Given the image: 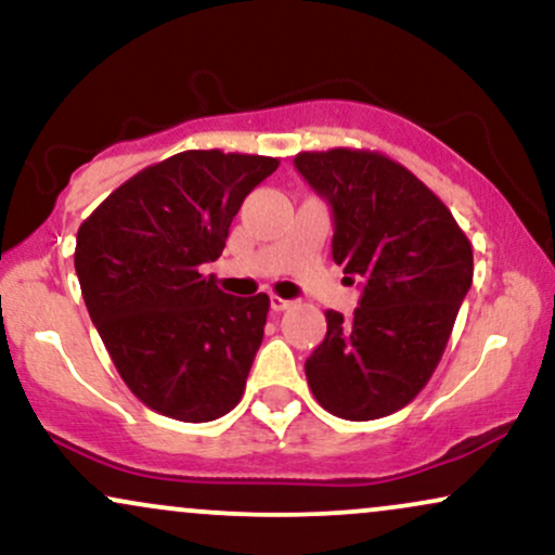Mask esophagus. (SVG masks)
<instances>
[{"mask_svg":"<svg viewBox=\"0 0 555 555\" xmlns=\"http://www.w3.org/2000/svg\"><path fill=\"white\" fill-rule=\"evenodd\" d=\"M269 305H271V310H273V313H282V310L289 308L292 302H289V299H284V297H276V295H271Z\"/></svg>","mask_w":555,"mask_h":555,"instance_id":"obj_1","label":"esophagus"}]
</instances>
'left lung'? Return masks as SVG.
<instances>
[{
    "label": "left lung",
    "instance_id": "obj_1",
    "mask_svg": "<svg viewBox=\"0 0 555 555\" xmlns=\"http://www.w3.org/2000/svg\"><path fill=\"white\" fill-rule=\"evenodd\" d=\"M302 180L326 197L331 256L362 286L352 318L326 313V339L305 362L331 415L378 420L428 384L473 286V245L423 182L375 151H305Z\"/></svg>",
    "mask_w": 555,
    "mask_h": 555
}]
</instances>
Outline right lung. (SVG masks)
<instances>
[{
  "instance_id": "right-lung-1",
  "label": "right lung",
  "mask_w": 555,
  "mask_h": 555,
  "mask_svg": "<svg viewBox=\"0 0 555 555\" xmlns=\"http://www.w3.org/2000/svg\"><path fill=\"white\" fill-rule=\"evenodd\" d=\"M276 167L269 156L184 151L119 184L80 224L86 308L127 388L154 412L208 423L242 399L269 295H224L203 266Z\"/></svg>"
}]
</instances>
